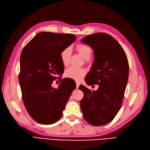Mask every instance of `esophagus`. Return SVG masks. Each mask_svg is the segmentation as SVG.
I'll use <instances>...</instances> for the list:
<instances>
[{"label": "esophagus", "instance_id": "34e87169", "mask_svg": "<svg viewBox=\"0 0 150 150\" xmlns=\"http://www.w3.org/2000/svg\"><path fill=\"white\" fill-rule=\"evenodd\" d=\"M79 85H80V83L79 82H76V88L77 89L78 88V87L79 86Z\"/></svg>", "mask_w": 150, "mask_h": 150}]
</instances>
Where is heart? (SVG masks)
Listing matches in <instances>:
<instances>
[{
    "mask_svg": "<svg viewBox=\"0 0 150 150\" xmlns=\"http://www.w3.org/2000/svg\"><path fill=\"white\" fill-rule=\"evenodd\" d=\"M76 50L85 60H88L91 58L92 55L91 48L86 44H78L76 46ZM72 50L71 48L69 47L64 48L60 52V60H61L64 66H67L69 65ZM85 74H86V70L84 69L75 67H71L68 68L65 71V76L66 77L76 81H79L81 79Z\"/></svg>",
    "mask_w": 150,
    "mask_h": 150,
    "instance_id": "b5f03b06",
    "label": "heart"
}]
</instances>
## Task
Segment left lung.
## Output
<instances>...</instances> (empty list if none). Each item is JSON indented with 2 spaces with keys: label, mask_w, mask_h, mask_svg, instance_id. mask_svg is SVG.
I'll use <instances>...</instances> for the list:
<instances>
[{
  "label": "left lung",
  "mask_w": 150,
  "mask_h": 150,
  "mask_svg": "<svg viewBox=\"0 0 150 150\" xmlns=\"http://www.w3.org/2000/svg\"><path fill=\"white\" fill-rule=\"evenodd\" d=\"M81 42L94 52V61L85 82L89 86L98 84L99 88L91 91L80 85L84 93L81 109L88 123L103 125L114 119L122 106L129 77L128 60L122 47L108 34L88 35Z\"/></svg>",
  "instance_id": "8db88e82"
}]
</instances>
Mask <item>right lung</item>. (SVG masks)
Returning <instances> with one entry per match:
<instances>
[{"instance_id":"right-lung-1","label":"right lung","mask_w":150,"mask_h":150,"mask_svg":"<svg viewBox=\"0 0 150 150\" xmlns=\"http://www.w3.org/2000/svg\"><path fill=\"white\" fill-rule=\"evenodd\" d=\"M76 39L72 34L40 32L22 50L19 82L23 101L31 118L40 124L59 120L76 88L67 78L61 79L58 88L52 86L64 71L60 52Z\"/></svg>"}]
</instances>
